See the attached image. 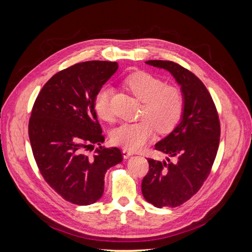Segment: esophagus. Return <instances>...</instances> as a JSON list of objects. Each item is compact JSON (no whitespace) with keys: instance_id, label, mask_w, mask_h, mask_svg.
<instances>
[{"instance_id":"esophagus-1","label":"esophagus","mask_w":252,"mask_h":252,"mask_svg":"<svg viewBox=\"0 0 252 252\" xmlns=\"http://www.w3.org/2000/svg\"><path fill=\"white\" fill-rule=\"evenodd\" d=\"M133 154L132 152L130 151V150H128V149H123V157H124V158H128L129 157H131Z\"/></svg>"}]
</instances>
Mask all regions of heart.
<instances>
[{
    "instance_id": "b5f03b06",
    "label": "heart",
    "mask_w": 252,
    "mask_h": 252,
    "mask_svg": "<svg viewBox=\"0 0 252 252\" xmlns=\"http://www.w3.org/2000/svg\"><path fill=\"white\" fill-rule=\"evenodd\" d=\"M125 85L144 103L141 119L136 123H124L114 129L111 142L129 150H139L152 138L155 129L167 133L178 125L184 109V97L182 91L166 83L154 74L136 71L125 79ZM112 89L102 87L96 94L94 108L97 116L104 121H111Z\"/></svg>"
}]
</instances>
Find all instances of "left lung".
Masks as SVG:
<instances>
[{"instance_id":"1","label":"left lung","mask_w":252,"mask_h":252,"mask_svg":"<svg viewBox=\"0 0 252 252\" xmlns=\"http://www.w3.org/2000/svg\"><path fill=\"white\" fill-rule=\"evenodd\" d=\"M146 63L173 75L181 85L184 109L181 123L155 146L167 156L166 161L147 159L142 193L158 208L177 207L199 191L211 171L220 144L219 114L209 91L191 71L171 61Z\"/></svg>"}]
</instances>
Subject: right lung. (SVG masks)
<instances>
[{"mask_svg": "<svg viewBox=\"0 0 252 252\" xmlns=\"http://www.w3.org/2000/svg\"><path fill=\"white\" fill-rule=\"evenodd\" d=\"M117 62L88 61L56 73L37 94L29 119L32 154L44 180L64 200L86 206L101 199L105 173L123 161L105 138L94 100L118 70Z\"/></svg>", "mask_w": 252, "mask_h": 252, "instance_id": "obj_1", "label": "right lung"}]
</instances>
